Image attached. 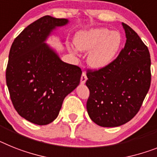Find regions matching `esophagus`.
I'll return each mask as SVG.
<instances>
[{"label":"esophagus","instance_id":"1","mask_svg":"<svg viewBox=\"0 0 157 157\" xmlns=\"http://www.w3.org/2000/svg\"><path fill=\"white\" fill-rule=\"evenodd\" d=\"M87 81V76H86V73L85 72H83L82 75H81V84H85V81Z\"/></svg>","mask_w":157,"mask_h":157}]
</instances>
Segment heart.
Returning a JSON list of instances; mask_svg holds the SVG:
<instances>
[{
  "label": "heart",
  "instance_id": "1",
  "mask_svg": "<svg viewBox=\"0 0 157 157\" xmlns=\"http://www.w3.org/2000/svg\"><path fill=\"white\" fill-rule=\"evenodd\" d=\"M119 32L106 28H95L76 34L74 44L80 51H89L88 63L94 68L107 66L114 59L121 44Z\"/></svg>",
  "mask_w": 157,
  "mask_h": 157
}]
</instances>
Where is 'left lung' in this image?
Returning <instances> with one entry per match:
<instances>
[{
    "mask_svg": "<svg viewBox=\"0 0 157 157\" xmlns=\"http://www.w3.org/2000/svg\"><path fill=\"white\" fill-rule=\"evenodd\" d=\"M126 43L107 66L88 69L89 89L87 111L102 127H117L139 112L151 85V59L148 47L131 27L122 23Z\"/></svg>",
    "mask_w": 157,
    "mask_h": 157,
    "instance_id": "obj_1",
    "label": "left lung"
}]
</instances>
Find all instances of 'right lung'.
Wrapping results in <instances>:
<instances>
[{
  "mask_svg": "<svg viewBox=\"0 0 157 157\" xmlns=\"http://www.w3.org/2000/svg\"><path fill=\"white\" fill-rule=\"evenodd\" d=\"M68 21L44 16L15 38L9 51L6 84L14 109L38 125L56 119L64 99L80 84L81 68L60 60L44 43L56 27Z\"/></svg>",
  "mask_w": 157,
  "mask_h": 157,
  "instance_id": "obj_1",
  "label": "right lung"
}]
</instances>
